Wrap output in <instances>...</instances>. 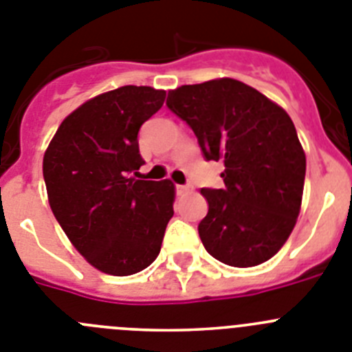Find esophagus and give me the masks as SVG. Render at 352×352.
<instances>
[{"mask_svg": "<svg viewBox=\"0 0 352 352\" xmlns=\"http://www.w3.org/2000/svg\"><path fill=\"white\" fill-rule=\"evenodd\" d=\"M192 190L190 185H176V194L183 195V194H188Z\"/></svg>", "mask_w": 352, "mask_h": 352, "instance_id": "1", "label": "esophagus"}]
</instances>
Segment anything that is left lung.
Instances as JSON below:
<instances>
[{"label": "left lung", "instance_id": "8db88e82", "mask_svg": "<svg viewBox=\"0 0 352 352\" xmlns=\"http://www.w3.org/2000/svg\"><path fill=\"white\" fill-rule=\"evenodd\" d=\"M167 107L194 130L204 158L226 166L223 188H201L208 254L236 268L272 259L294 229L307 169L289 114L229 77L173 89Z\"/></svg>", "mask_w": 352, "mask_h": 352}]
</instances>
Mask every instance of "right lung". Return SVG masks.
I'll list each match as a JSON object with an SVG mask.
<instances>
[{"instance_id": "1", "label": "right lung", "mask_w": 352, "mask_h": 352, "mask_svg": "<svg viewBox=\"0 0 352 352\" xmlns=\"http://www.w3.org/2000/svg\"><path fill=\"white\" fill-rule=\"evenodd\" d=\"M166 100L164 89L123 86L63 120L43 155L49 204L72 245L109 275L157 259L173 219L174 185L141 179L138 133Z\"/></svg>"}]
</instances>
